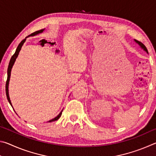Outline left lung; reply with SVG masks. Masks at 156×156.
I'll return each instance as SVG.
<instances>
[{
  "label": "left lung",
  "instance_id": "obj_1",
  "mask_svg": "<svg viewBox=\"0 0 156 156\" xmlns=\"http://www.w3.org/2000/svg\"><path fill=\"white\" fill-rule=\"evenodd\" d=\"M135 41L137 43H138L142 49H143L145 51H147V53H148V50H147V47H145V45L144 44L142 43H141V42H140V41H137V40H135Z\"/></svg>",
  "mask_w": 156,
  "mask_h": 156
}]
</instances>
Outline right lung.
<instances>
[{"label": "right lung", "instance_id": "right-lung-1", "mask_svg": "<svg viewBox=\"0 0 156 156\" xmlns=\"http://www.w3.org/2000/svg\"><path fill=\"white\" fill-rule=\"evenodd\" d=\"M43 31H44V29H43V30H39V31H35V32H34V33H32L31 34H30V35H29L27 37L31 36H35V35H36V34H40V33H42ZM25 40H26V38L23 39V40L20 42V44H18V46L17 47L16 50L14 54L13 55V56L11 58V59H10V61H9V66H8V69H7V81H6V84H5V91H6V95H7V100H8L9 104L11 105H12V103H11V101H10L9 96V92H8V86H9V82L10 75H11V70H12V68L13 67V65H14V63L15 62V60H16V58L18 56V54H19V51H20L21 47H22L23 44H24V43L25 42ZM62 112H60L59 114L56 116V118H54V119L51 120H49V122H53V121H56L58 119H59V118L62 115Z\"/></svg>", "mask_w": 156, "mask_h": 156}]
</instances>
